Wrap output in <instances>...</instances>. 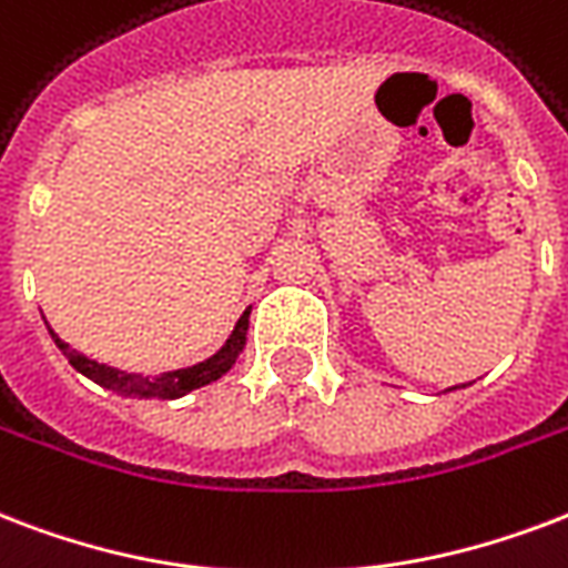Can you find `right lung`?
<instances>
[{
    "label": "right lung",
    "instance_id": "add662e5",
    "mask_svg": "<svg viewBox=\"0 0 568 568\" xmlns=\"http://www.w3.org/2000/svg\"><path fill=\"white\" fill-rule=\"evenodd\" d=\"M246 327H250V310L237 318L235 331H232L226 345H223L214 357H207L205 363H196V366H187V369L163 372L158 378H142L136 372H121L106 366V363L89 361L85 354L73 352L71 345L59 339L53 331H50V336H53L55 345H59V352L68 357V363H71L73 369L82 372L85 378H92L94 384H101V387L119 393V396H128V399H179V396H187L190 389L205 387V384L216 381L220 375H226V372L235 366L237 354L244 352L246 345Z\"/></svg>",
    "mask_w": 568,
    "mask_h": 568
}]
</instances>
